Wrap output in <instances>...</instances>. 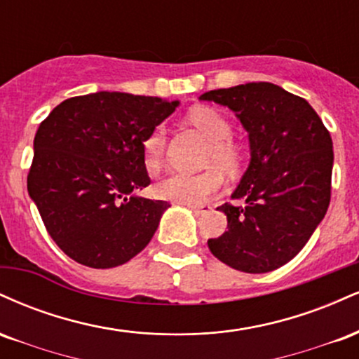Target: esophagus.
Returning <instances> with one entry per match:
<instances>
[{
    "mask_svg": "<svg viewBox=\"0 0 359 359\" xmlns=\"http://www.w3.org/2000/svg\"><path fill=\"white\" fill-rule=\"evenodd\" d=\"M189 209H191V211L194 212V214H197V216H201V214H205V212H209L211 211V205H208V204H203V205H187Z\"/></svg>",
    "mask_w": 359,
    "mask_h": 359,
    "instance_id": "esophagus-1",
    "label": "esophagus"
}]
</instances>
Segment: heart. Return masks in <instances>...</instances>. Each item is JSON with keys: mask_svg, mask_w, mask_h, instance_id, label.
Masks as SVG:
<instances>
[{"mask_svg": "<svg viewBox=\"0 0 359 359\" xmlns=\"http://www.w3.org/2000/svg\"><path fill=\"white\" fill-rule=\"evenodd\" d=\"M189 121L205 138L211 142L205 155V168L201 174H182L174 172L163 177L155 185V194L162 199L174 201L185 205H201L221 191L224 184L222 170L234 174L243 163V150L231 138V123L221 111L209 106H197L189 113ZM167 143V130L163 125H156L143 140V160L150 170L162 165L163 151Z\"/></svg>", "mask_w": 359, "mask_h": 359, "instance_id": "b5f03b06", "label": "heart"}]
</instances>
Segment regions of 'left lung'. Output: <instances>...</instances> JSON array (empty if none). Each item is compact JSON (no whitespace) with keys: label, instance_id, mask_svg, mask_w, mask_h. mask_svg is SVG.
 <instances>
[{"label":"left lung","instance_id":"8db88e82","mask_svg":"<svg viewBox=\"0 0 359 359\" xmlns=\"http://www.w3.org/2000/svg\"><path fill=\"white\" fill-rule=\"evenodd\" d=\"M228 106L248 131L250 165L217 208L228 231L208 240L234 270L266 273L290 262L324 219L331 201L332 140L306 100L271 82H248L199 97Z\"/></svg>","mask_w":359,"mask_h":359}]
</instances>
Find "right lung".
<instances>
[{
    "label": "right lung",
    "mask_w": 359,
    "mask_h": 359,
    "mask_svg": "<svg viewBox=\"0 0 359 359\" xmlns=\"http://www.w3.org/2000/svg\"><path fill=\"white\" fill-rule=\"evenodd\" d=\"M177 106L100 90L65 100L40 123L27 187L67 257L113 269L150 243L168 203L133 194L150 185L142 145Z\"/></svg>",
    "instance_id": "right-lung-1"
}]
</instances>
